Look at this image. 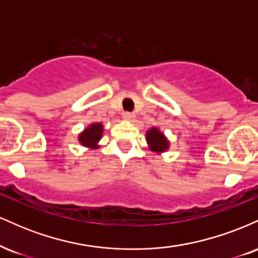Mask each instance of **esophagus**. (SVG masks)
Instances as JSON below:
<instances>
[{
    "instance_id": "esophagus-1",
    "label": "esophagus",
    "mask_w": 258,
    "mask_h": 258,
    "mask_svg": "<svg viewBox=\"0 0 258 258\" xmlns=\"http://www.w3.org/2000/svg\"><path fill=\"white\" fill-rule=\"evenodd\" d=\"M122 117L127 121H132L133 119H135V114H132V112H130V111H125L122 114Z\"/></svg>"
}]
</instances>
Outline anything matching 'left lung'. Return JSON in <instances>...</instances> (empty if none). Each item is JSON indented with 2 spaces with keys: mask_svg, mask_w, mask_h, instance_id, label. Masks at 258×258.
<instances>
[{
  "mask_svg": "<svg viewBox=\"0 0 258 258\" xmlns=\"http://www.w3.org/2000/svg\"><path fill=\"white\" fill-rule=\"evenodd\" d=\"M147 142L149 143L150 149L156 153L165 152L168 148L167 139L158 128H152L147 133Z\"/></svg>",
  "mask_w": 258,
  "mask_h": 258,
  "instance_id": "left-lung-1",
  "label": "left lung"
}]
</instances>
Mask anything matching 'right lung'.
I'll return each mask as SVG.
<instances>
[{"label":"right lung","instance_id":"add662e5","mask_svg":"<svg viewBox=\"0 0 258 258\" xmlns=\"http://www.w3.org/2000/svg\"><path fill=\"white\" fill-rule=\"evenodd\" d=\"M102 133H103L102 123H92L88 128H86L85 131L79 136V139L80 142H81V144H84L86 147L97 148L96 144L98 143L100 137H102Z\"/></svg>","mask_w":258,"mask_h":258}]
</instances>
